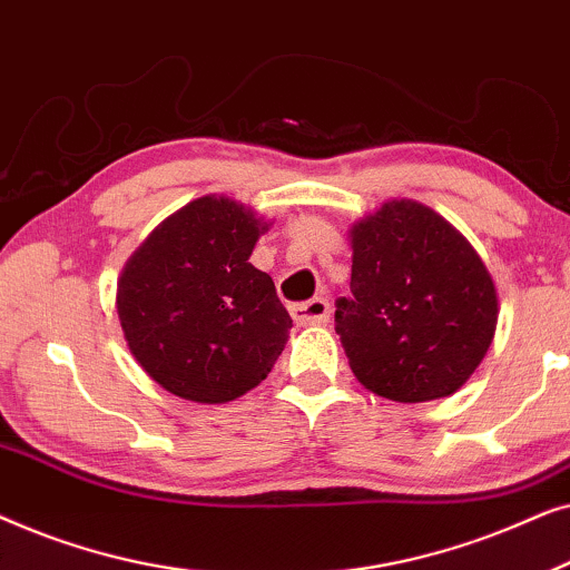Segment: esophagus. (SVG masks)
<instances>
[{
  "label": "esophagus",
  "instance_id": "obj_1",
  "mask_svg": "<svg viewBox=\"0 0 570 570\" xmlns=\"http://www.w3.org/2000/svg\"><path fill=\"white\" fill-rule=\"evenodd\" d=\"M293 318L298 324H324L326 318H330V301L326 298H311L306 303H298V306H293Z\"/></svg>",
  "mask_w": 570,
  "mask_h": 570
}]
</instances>
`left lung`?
Here are the masks:
<instances>
[{"label": "left lung", "instance_id": "obj_1", "mask_svg": "<svg viewBox=\"0 0 570 570\" xmlns=\"http://www.w3.org/2000/svg\"><path fill=\"white\" fill-rule=\"evenodd\" d=\"M350 298L334 330L368 392L394 402L454 394L498 324L493 277L470 240L431 207L386 202L350 230Z\"/></svg>", "mask_w": 570, "mask_h": 570}]
</instances>
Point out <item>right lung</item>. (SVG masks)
Wrapping results in <instances>:
<instances>
[{"instance_id":"add662e5","label":"right lung","mask_w":570,"mask_h":570,"mask_svg":"<svg viewBox=\"0 0 570 570\" xmlns=\"http://www.w3.org/2000/svg\"><path fill=\"white\" fill-rule=\"evenodd\" d=\"M269 223L228 197H199L129 256L116 291L124 340L147 376L189 402L223 404L259 386L293 318L256 240Z\"/></svg>"}]
</instances>
